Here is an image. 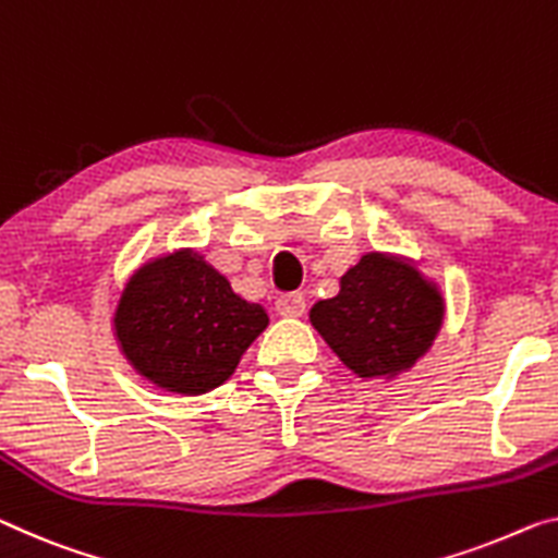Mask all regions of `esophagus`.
<instances>
[{
    "mask_svg": "<svg viewBox=\"0 0 558 558\" xmlns=\"http://www.w3.org/2000/svg\"><path fill=\"white\" fill-rule=\"evenodd\" d=\"M277 312L281 316H289V319H296L306 312V299L302 294H287L277 302Z\"/></svg>",
    "mask_w": 558,
    "mask_h": 558,
    "instance_id": "obj_1",
    "label": "esophagus"
}]
</instances>
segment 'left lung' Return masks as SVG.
<instances>
[{
    "mask_svg": "<svg viewBox=\"0 0 558 558\" xmlns=\"http://www.w3.org/2000/svg\"><path fill=\"white\" fill-rule=\"evenodd\" d=\"M308 319L356 376L391 379L434 344L444 299L409 259L372 252L341 277L337 296L314 304Z\"/></svg>",
    "mask_w": 558,
    "mask_h": 558,
    "instance_id": "1",
    "label": "left lung"
}]
</instances>
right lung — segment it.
Segmentation results:
<instances>
[{"label":"right lung","mask_w":558,"mask_h":558,"mask_svg":"<svg viewBox=\"0 0 558 558\" xmlns=\"http://www.w3.org/2000/svg\"><path fill=\"white\" fill-rule=\"evenodd\" d=\"M267 324L259 304L234 294L227 277L192 250L144 264L114 312L126 362L159 389L186 397L225 384Z\"/></svg>","instance_id":"1"}]
</instances>
